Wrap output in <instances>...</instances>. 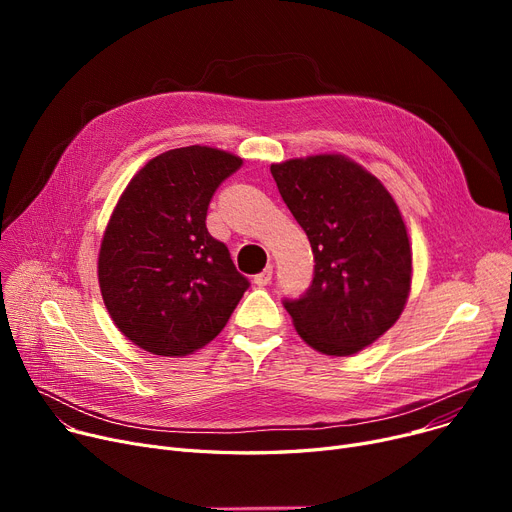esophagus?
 I'll return each mask as SVG.
<instances>
[{
  "instance_id": "esophagus-1",
  "label": "esophagus",
  "mask_w": 512,
  "mask_h": 512,
  "mask_svg": "<svg viewBox=\"0 0 512 512\" xmlns=\"http://www.w3.org/2000/svg\"><path fill=\"white\" fill-rule=\"evenodd\" d=\"M272 278H274V265L270 263V265L265 267L263 272H259V274L253 278V282H255L257 286H267V284L272 282Z\"/></svg>"
}]
</instances>
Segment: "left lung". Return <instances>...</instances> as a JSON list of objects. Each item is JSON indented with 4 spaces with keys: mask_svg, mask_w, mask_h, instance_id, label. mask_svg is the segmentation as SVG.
I'll return each mask as SVG.
<instances>
[{
    "mask_svg": "<svg viewBox=\"0 0 512 512\" xmlns=\"http://www.w3.org/2000/svg\"><path fill=\"white\" fill-rule=\"evenodd\" d=\"M272 176L313 251V280L284 299L315 351L346 357L388 332L411 290V245L384 184L342 155L272 164Z\"/></svg>",
    "mask_w": 512,
    "mask_h": 512,
    "instance_id": "1",
    "label": "left lung"
}]
</instances>
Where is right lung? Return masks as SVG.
I'll use <instances>...</instances> for the list:
<instances>
[{"mask_svg":"<svg viewBox=\"0 0 512 512\" xmlns=\"http://www.w3.org/2000/svg\"><path fill=\"white\" fill-rule=\"evenodd\" d=\"M242 159L191 145L153 157L122 193L99 251L103 303L145 351L184 357L218 336L251 282L207 226V207Z\"/></svg>","mask_w":512,"mask_h":512,"instance_id":"obj_1","label":"right lung"}]
</instances>
